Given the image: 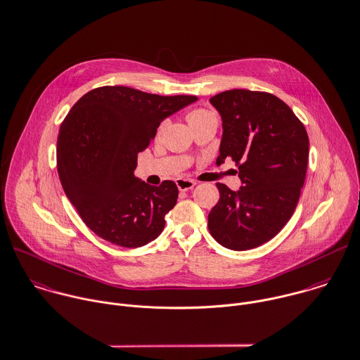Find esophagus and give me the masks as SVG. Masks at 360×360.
Masks as SVG:
<instances>
[{
	"label": "esophagus",
	"instance_id": "34e87169",
	"mask_svg": "<svg viewBox=\"0 0 360 360\" xmlns=\"http://www.w3.org/2000/svg\"><path fill=\"white\" fill-rule=\"evenodd\" d=\"M195 185H196V182L192 181V179H185V178H178V179H176V186H178V189L182 191V192L193 189Z\"/></svg>",
	"mask_w": 360,
	"mask_h": 360
}]
</instances>
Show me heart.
<instances>
[{"label":"heart","instance_id":"obj_1","mask_svg":"<svg viewBox=\"0 0 360 360\" xmlns=\"http://www.w3.org/2000/svg\"><path fill=\"white\" fill-rule=\"evenodd\" d=\"M212 116H214V115H213L212 112H209V110H205V109H195V110H192V112L188 113L186 119H188L189 124H193V123H196V122H200V120L207 119V117H212Z\"/></svg>","mask_w":360,"mask_h":360}]
</instances>
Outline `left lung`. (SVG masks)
I'll use <instances>...</instances> for the list:
<instances>
[{"label": "left lung", "mask_w": 360, "mask_h": 360, "mask_svg": "<svg viewBox=\"0 0 360 360\" xmlns=\"http://www.w3.org/2000/svg\"><path fill=\"white\" fill-rule=\"evenodd\" d=\"M210 103L223 122L216 164L233 158L241 186L231 191L217 184L220 199L209 213V230L229 250H252L272 240L297 206L309 136L293 110L268 92L230 89Z\"/></svg>", "instance_id": "1"}]
</instances>
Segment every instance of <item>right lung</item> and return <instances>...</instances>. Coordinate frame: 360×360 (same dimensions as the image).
Returning <instances> with one entry per match:
<instances>
[{"instance_id": "obj_1", "label": "right lung", "mask_w": 360, "mask_h": 360, "mask_svg": "<svg viewBox=\"0 0 360 360\" xmlns=\"http://www.w3.org/2000/svg\"><path fill=\"white\" fill-rule=\"evenodd\" d=\"M196 101L101 86L71 108L57 137V171L67 198L96 236L137 248L162 233L178 188L172 181L151 186L134 176L137 154L164 119Z\"/></svg>"}]
</instances>
